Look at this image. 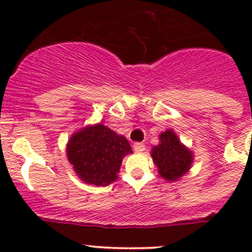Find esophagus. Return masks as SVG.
Wrapping results in <instances>:
<instances>
[{
    "label": "esophagus",
    "instance_id": "34e87169",
    "mask_svg": "<svg viewBox=\"0 0 252 252\" xmlns=\"http://www.w3.org/2000/svg\"><path fill=\"white\" fill-rule=\"evenodd\" d=\"M133 147H134V151H136V152H144L145 151V145L142 144V142H135V144L133 145Z\"/></svg>",
    "mask_w": 252,
    "mask_h": 252
}]
</instances>
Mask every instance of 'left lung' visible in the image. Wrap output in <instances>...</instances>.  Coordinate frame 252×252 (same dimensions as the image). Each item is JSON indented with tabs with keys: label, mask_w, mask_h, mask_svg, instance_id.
<instances>
[{
	"label": "left lung",
	"mask_w": 252,
	"mask_h": 252,
	"mask_svg": "<svg viewBox=\"0 0 252 252\" xmlns=\"http://www.w3.org/2000/svg\"><path fill=\"white\" fill-rule=\"evenodd\" d=\"M159 144L151 150L158 174L167 182H177L191 168L194 152L185 146L174 130L167 129L158 135Z\"/></svg>",
	"instance_id": "left-lung-1"
}]
</instances>
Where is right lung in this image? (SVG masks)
I'll return each instance as SVG.
<instances>
[{"label": "right lung", "instance_id": "1", "mask_svg": "<svg viewBox=\"0 0 252 252\" xmlns=\"http://www.w3.org/2000/svg\"><path fill=\"white\" fill-rule=\"evenodd\" d=\"M67 158L84 183L107 187L118 178L124 156L133 154L126 136L102 123L86 126L68 140Z\"/></svg>", "mask_w": 252, "mask_h": 252}]
</instances>
